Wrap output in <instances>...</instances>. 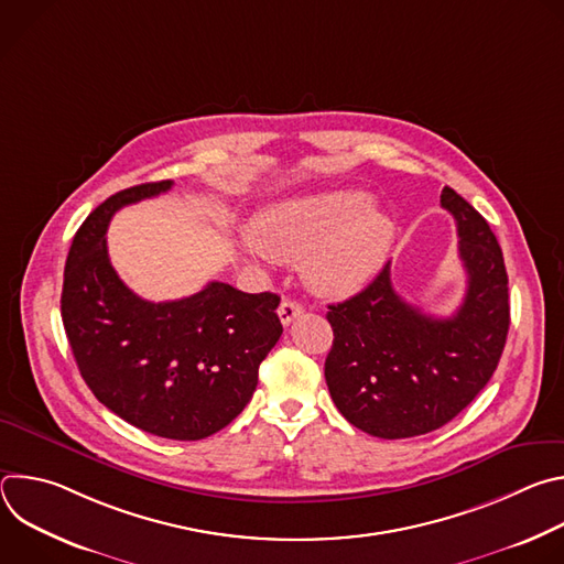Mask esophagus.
I'll return each mask as SVG.
<instances>
[{
    "instance_id": "esophagus-1",
    "label": "esophagus",
    "mask_w": 564,
    "mask_h": 564,
    "mask_svg": "<svg viewBox=\"0 0 564 564\" xmlns=\"http://www.w3.org/2000/svg\"><path fill=\"white\" fill-rule=\"evenodd\" d=\"M301 314H303V305L296 303V301H292V299H285V301L279 305V316H281V324H283V326H290L292 321H294L296 316H301Z\"/></svg>"
}]
</instances>
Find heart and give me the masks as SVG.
Returning a JSON list of instances; mask_svg holds the SVG:
<instances>
[{
  "label": "heart",
  "instance_id": "1",
  "mask_svg": "<svg viewBox=\"0 0 564 564\" xmlns=\"http://www.w3.org/2000/svg\"><path fill=\"white\" fill-rule=\"evenodd\" d=\"M248 250L263 263L305 259V274L326 294H352L381 270L394 238L388 216L366 192L339 189L261 212Z\"/></svg>",
  "mask_w": 564,
  "mask_h": 564
}]
</instances>
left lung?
Returning a JSON list of instances; mask_svg holds the SVG:
<instances>
[{"label":"left lung","mask_w":564,"mask_h":564,"mask_svg":"<svg viewBox=\"0 0 564 564\" xmlns=\"http://www.w3.org/2000/svg\"><path fill=\"white\" fill-rule=\"evenodd\" d=\"M440 203L457 225L466 294L437 318L401 299L386 265L344 303L328 305L335 333L326 381L339 413L359 431L404 440L437 431L489 383L509 333V279L498 238L455 189Z\"/></svg>","instance_id":"obj_1"}]
</instances>
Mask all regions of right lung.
I'll return each mask as SVG.
<instances>
[{
    "label": "right lung",
    "mask_w": 564,
    "mask_h": 564,
    "mask_svg": "<svg viewBox=\"0 0 564 564\" xmlns=\"http://www.w3.org/2000/svg\"><path fill=\"white\" fill-rule=\"evenodd\" d=\"M172 185L122 189L89 214L66 257L62 321L79 375L111 413L144 433L194 442L248 406L283 333L281 296L212 281L187 299L153 303L120 281L107 252L111 216Z\"/></svg>",
    "instance_id": "obj_1"
}]
</instances>
